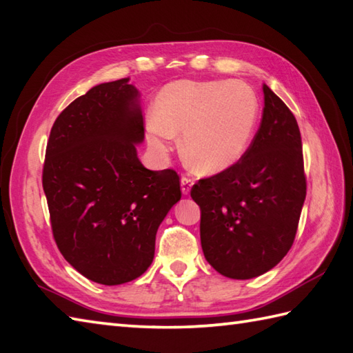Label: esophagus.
I'll list each match as a JSON object with an SVG mask.
<instances>
[{"mask_svg":"<svg viewBox=\"0 0 353 353\" xmlns=\"http://www.w3.org/2000/svg\"><path fill=\"white\" fill-rule=\"evenodd\" d=\"M192 185H194V181H192V179H190V177H185V176L181 179L182 192L185 194V196H188L190 191H191V188H192Z\"/></svg>","mask_w":353,"mask_h":353,"instance_id":"34e87169","label":"esophagus"}]
</instances>
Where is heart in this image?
Masks as SVG:
<instances>
[{
  "mask_svg": "<svg viewBox=\"0 0 353 353\" xmlns=\"http://www.w3.org/2000/svg\"><path fill=\"white\" fill-rule=\"evenodd\" d=\"M258 114L253 89L239 81L179 80L157 94L147 139L156 153L163 154L176 132H182L188 162L201 172L215 174L247 152Z\"/></svg>",
  "mask_w": 353,
  "mask_h": 353,
  "instance_id": "1",
  "label": "heart"
}]
</instances>
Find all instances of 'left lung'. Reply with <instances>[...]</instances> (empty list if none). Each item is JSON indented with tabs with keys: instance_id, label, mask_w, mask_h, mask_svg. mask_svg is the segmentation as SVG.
<instances>
[{
	"instance_id": "obj_1",
	"label": "left lung",
	"mask_w": 353,
	"mask_h": 353,
	"mask_svg": "<svg viewBox=\"0 0 353 353\" xmlns=\"http://www.w3.org/2000/svg\"><path fill=\"white\" fill-rule=\"evenodd\" d=\"M261 125L235 165L192 186L206 261L230 279L276 267L294 243L306 197L301 130L267 85Z\"/></svg>"
}]
</instances>
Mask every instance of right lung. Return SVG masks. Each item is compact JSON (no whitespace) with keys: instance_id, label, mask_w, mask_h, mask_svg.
I'll return each instance as SVG.
<instances>
[{"instance_id":"right-lung-1","label":"right lung","mask_w":353,"mask_h":353,"mask_svg":"<svg viewBox=\"0 0 353 353\" xmlns=\"http://www.w3.org/2000/svg\"><path fill=\"white\" fill-rule=\"evenodd\" d=\"M139 92L129 79L97 85L52 124L42 186L63 258L89 281L121 285L154 258L156 232L182 197L174 170L138 159Z\"/></svg>"}]
</instances>
